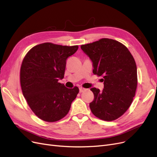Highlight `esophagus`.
Returning a JSON list of instances; mask_svg holds the SVG:
<instances>
[{"instance_id": "34e87169", "label": "esophagus", "mask_w": 157, "mask_h": 157, "mask_svg": "<svg viewBox=\"0 0 157 157\" xmlns=\"http://www.w3.org/2000/svg\"><path fill=\"white\" fill-rule=\"evenodd\" d=\"M86 89H85V88H79V92L81 93V92H83L84 91H85V90H86Z\"/></svg>"}]
</instances>
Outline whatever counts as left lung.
<instances>
[{"instance_id":"obj_1","label":"left lung","mask_w":157,"mask_h":157,"mask_svg":"<svg viewBox=\"0 0 157 157\" xmlns=\"http://www.w3.org/2000/svg\"><path fill=\"white\" fill-rule=\"evenodd\" d=\"M80 48L91 59L93 73L103 78L102 91L90 89L94 95L90 109L101 120L117 119L128 110L135 96L137 77L134 58L124 44L109 39L81 45Z\"/></svg>"}]
</instances>
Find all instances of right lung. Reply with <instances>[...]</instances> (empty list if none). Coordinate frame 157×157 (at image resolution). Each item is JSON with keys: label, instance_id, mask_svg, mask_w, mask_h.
<instances>
[{"label": "right lung", "instance_id": "1", "mask_svg": "<svg viewBox=\"0 0 157 157\" xmlns=\"http://www.w3.org/2000/svg\"><path fill=\"white\" fill-rule=\"evenodd\" d=\"M78 46H61L45 42L32 48L20 69L23 96L35 115L46 122H56L68 113L79 92L78 87L66 88L58 82L64 77L66 60Z\"/></svg>", "mask_w": 157, "mask_h": 157}]
</instances>
